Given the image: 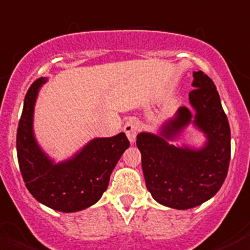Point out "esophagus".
Listing matches in <instances>:
<instances>
[{
  "label": "esophagus",
  "mask_w": 250,
  "mask_h": 250,
  "mask_svg": "<svg viewBox=\"0 0 250 250\" xmlns=\"http://www.w3.org/2000/svg\"><path fill=\"white\" fill-rule=\"evenodd\" d=\"M138 130H139V126L136 124L135 120H127L124 125V131L126 134L127 139L130 140V143H134L136 139V135H138Z\"/></svg>",
  "instance_id": "34e87169"
}]
</instances>
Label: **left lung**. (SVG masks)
Listing matches in <instances>:
<instances>
[{"instance_id":"obj_1","label":"left lung","mask_w":250,"mask_h":250,"mask_svg":"<svg viewBox=\"0 0 250 250\" xmlns=\"http://www.w3.org/2000/svg\"><path fill=\"white\" fill-rule=\"evenodd\" d=\"M192 86L191 107L181 106L161 135L136 136L146 188L155 201L178 210L210 200L223 186L230 163V126L216 87L202 70L193 72ZM191 118L208 136L207 146L192 151L168 145Z\"/></svg>"}]
</instances>
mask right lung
<instances>
[{
    "instance_id": "1",
    "label": "right lung",
    "mask_w": 250,
    "mask_h": 250,
    "mask_svg": "<svg viewBox=\"0 0 250 250\" xmlns=\"http://www.w3.org/2000/svg\"><path fill=\"white\" fill-rule=\"evenodd\" d=\"M44 82V78H38L25 96L16 135L19 167L25 186L38 201L53 210L74 212L101 198L111 172L130 142L124 133L99 138L69 161L53 163L40 150L33 134L34 104Z\"/></svg>"
}]
</instances>
